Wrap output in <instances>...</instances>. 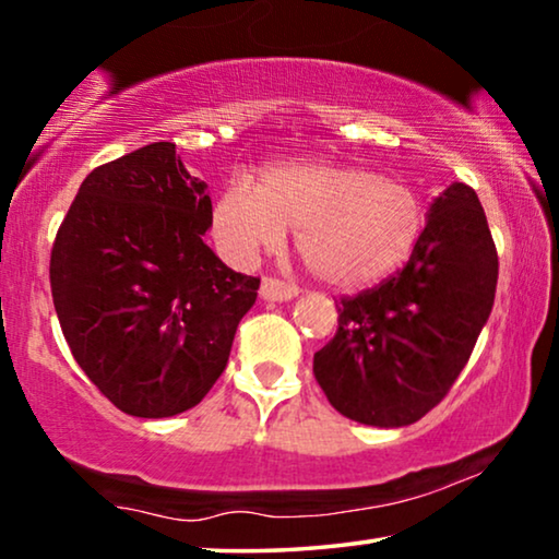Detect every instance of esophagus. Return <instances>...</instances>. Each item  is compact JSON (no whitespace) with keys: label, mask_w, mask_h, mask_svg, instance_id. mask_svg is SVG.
<instances>
[{"label":"esophagus","mask_w":559,"mask_h":559,"mask_svg":"<svg viewBox=\"0 0 559 559\" xmlns=\"http://www.w3.org/2000/svg\"><path fill=\"white\" fill-rule=\"evenodd\" d=\"M260 295L266 302H287V299L297 297V287L289 285V282H282L277 277H264Z\"/></svg>","instance_id":"34e87169"}]
</instances>
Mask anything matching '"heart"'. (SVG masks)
I'll list each match as a JSON object with an SVG mask.
<instances>
[{
  "mask_svg": "<svg viewBox=\"0 0 559 559\" xmlns=\"http://www.w3.org/2000/svg\"><path fill=\"white\" fill-rule=\"evenodd\" d=\"M287 226H297V252L320 280L353 289L408 262L426 229V206L414 186L337 160L270 166L260 189L237 179L214 204V239L237 264L277 249Z\"/></svg>",
  "mask_w": 559,
  "mask_h": 559,
  "instance_id": "obj_1",
  "label": "heart"
}]
</instances>
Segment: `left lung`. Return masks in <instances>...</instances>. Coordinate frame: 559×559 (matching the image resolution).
<instances>
[{"label":"left lung","instance_id":"8db88e82","mask_svg":"<svg viewBox=\"0 0 559 559\" xmlns=\"http://www.w3.org/2000/svg\"><path fill=\"white\" fill-rule=\"evenodd\" d=\"M497 274L479 197L451 183L428 209L406 266L335 299L337 333L312 360L333 408L358 424L399 428L439 406L487 325Z\"/></svg>","mask_w":559,"mask_h":559}]
</instances>
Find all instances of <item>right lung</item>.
Segmentation results:
<instances>
[{"instance_id": "add662e5", "label": "right lung", "mask_w": 559, "mask_h": 559, "mask_svg": "<svg viewBox=\"0 0 559 559\" xmlns=\"http://www.w3.org/2000/svg\"><path fill=\"white\" fill-rule=\"evenodd\" d=\"M206 183L168 141L103 164L80 183L50 257V287L72 358L128 416L197 406L229 360L260 277L204 245Z\"/></svg>"}]
</instances>
